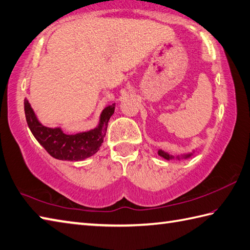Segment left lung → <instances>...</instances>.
I'll list each match as a JSON object with an SVG mask.
<instances>
[{"label": "left lung", "mask_w": 250, "mask_h": 250, "mask_svg": "<svg viewBox=\"0 0 250 250\" xmlns=\"http://www.w3.org/2000/svg\"><path fill=\"white\" fill-rule=\"evenodd\" d=\"M195 153V149H193L192 151H189V153H185V154H181V155H178V156H174L173 155H170L169 153H167V151H165L163 149H158V155L160 156V157L165 158L166 160H172V159H178V160H181V159H188L192 157V156L194 155Z\"/></svg>", "instance_id": "left-lung-1"}]
</instances>
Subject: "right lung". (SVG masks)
Masks as SVG:
<instances>
[{"label": "right lung", "instance_id": "add662e5", "mask_svg": "<svg viewBox=\"0 0 250 250\" xmlns=\"http://www.w3.org/2000/svg\"><path fill=\"white\" fill-rule=\"evenodd\" d=\"M115 111V104L106 106L101 112L100 121L94 129L67 134L61 126L50 128L39 120L30 103L24 99V115L29 129L36 140L52 157L60 160L81 161L99 151L106 135L107 125Z\"/></svg>", "mask_w": 250, "mask_h": 250}]
</instances>
